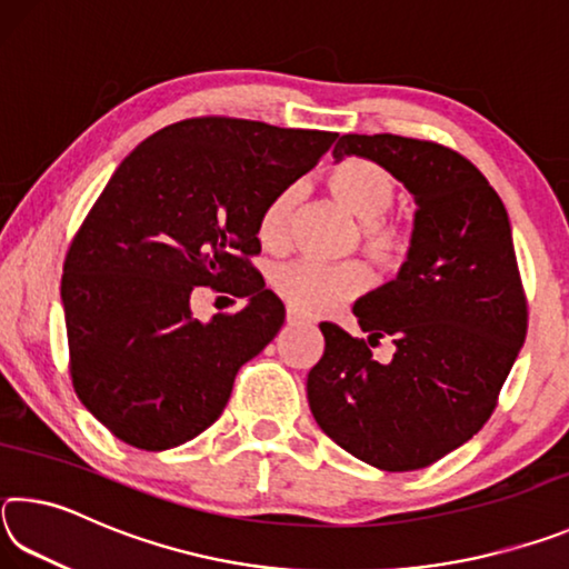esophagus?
<instances>
[{"label": "esophagus", "mask_w": 569, "mask_h": 569, "mask_svg": "<svg viewBox=\"0 0 569 569\" xmlns=\"http://www.w3.org/2000/svg\"><path fill=\"white\" fill-rule=\"evenodd\" d=\"M301 321H303V316H301V313H296L293 308H288V311H286V323H291V326H293V323H301Z\"/></svg>", "instance_id": "34e87169"}]
</instances>
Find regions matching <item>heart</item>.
Returning a JSON list of instances; mask_svg holds the SVG:
<instances>
[{
	"instance_id": "obj_1",
	"label": "heart",
	"mask_w": 569,
	"mask_h": 569,
	"mask_svg": "<svg viewBox=\"0 0 569 569\" xmlns=\"http://www.w3.org/2000/svg\"><path fill=\"white\" fill-rule=\"evenodd\" d=\"M331 198L359 223L356 246L381 273H397L409 261L411 236L383 213L397 198V180L387 168L363 158H346L329 170L326 178ZM293 190H283L266 206L258 220V238L268 250H283L291 240ZM273 291L288 308L303 316H323L349 303L369 286V273L361 263L319 266L311 261L281 263L271 271Z\"/></svg>"
}]
</instances>
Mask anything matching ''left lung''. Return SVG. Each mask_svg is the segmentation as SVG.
<instances>
[{
	"instance_id": "left-lung-1",
	"label": "left lung",
	"mask_w": 569,
	"mask_h": 569,
	"mask_svg": "<svg viewBox=\"0 0 569 569\" xmlns=\"http://www.w3.org/2000/svg\"><path fill=\"white\" fill-rule=\"evenodd\" d=\"M387 168L411 192V253L397 278L361 296L369 341L321 323L326 349L308 371V407L356 459L383 471L435 465L492 417L525 343L527 303L505 203L467 158L401 134H341L336 162ZM389 335L395 359L369 345Z\"/></svg>"
}]
</instances>
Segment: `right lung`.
<instances>
[{
	"instance_id": "add662e5",
	"label": "right lung",
	"mask_w": 569,
	"mask_h": 569,
	"mask_svg": "<svg viewBox=\"0 0 569 569\" xmlns=\"http://www.w3.org/2000/svg\"><path fill=\"white\" fill-rule=\"evenodd\" d=\"M339 132L233 118L182 120L124 158L64 258L72 383L128 445L162 451L206 431L240 366L286 311L246 261L266 206L311 170ZM238 282L249 303L198 322V284Z\"/></svg>"
}]
</instances>
